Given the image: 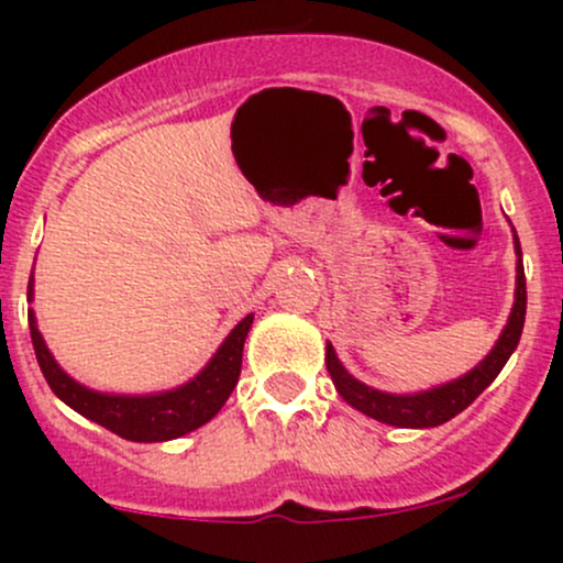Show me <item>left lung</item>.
Returning <instances> with one entry per match:
<instances>
[{
  "label": "left lung",
  "instance_id": "1",
  "mask_svg": "<svg viewBox=\"0 0 563 563\" xmlns=\"http://www.w3.org/2000/svg\"><path fill=\"white\" fill-rule=\"evenodd\" d=\"M516 241V301L510 309V318L506 331L500 333L497 344L487 357L482 360L474 371L466 373L463 378L450 380V384L437 386L431 391L421 394H386L371 386L360 384L357 378L349 376L344 365L335 357L333 346H325V365L331 373L335 389L349 405L357 407L365 416L376 418L380 423L389 426H402V429H429V426L448 423L450 418H455L457 412H463L474 402L479 394L487 389L489 384L497 378V373L503 371V365L508 363V357L514 354V349L519 346L521 331H525V314H527V280H525V264H521V245L519 238Z\"/></svg>",
  "mask_w": 563,
  "mask_h": 563
}]
</instances>
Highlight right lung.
<instances>
[{
	"label": "right lung",
	"mask_w": 563,
	"mask_h": 563,
	"mask_svg": "<svg viewBox=\"0 0 563 563\" xmlns=\"http://www.w3.org/2000/svg\"><path fill=\"white\" fill-rule=\"evenodd\" d=\"M34 280V275H31ZM29 280V299L34 294ZM254 314L245 318L232 328V333L219 346L211 363L198 373L190 384L179 386L174 391L147 394V397H119V394H100L76 384L74 378L57 367V363L44 346L42 333H38L34 312H29L31 341H34L36 363L47 378L49 389L63 399L68 407L89 421L100 423L102 429L113 431L129 442H166L196 431L198 426L209 423L211 418L222 410L228 397L235 389L238 376H241L243 363V341L251 331Z\"/></svg>",
	"instance_id": "right-lung-1"
}]
</instances>
